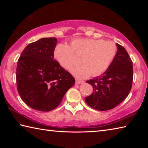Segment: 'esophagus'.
<instances>
[{
    "label": "esophagus",
    "mask_w": 148,
    "mask_h": 148,
    "mask_svg": "<svg viewBox=\"0 0 148 148\" xmlns=\"http://www.w3.org/2000/svg\"><path fill=\"white\" fill-rule=\"evenodd\" d=\"M84 81L83 80H81V79H76V85H79V84H84Z\"/></svg>",
    "instance_id": "1"
}]
</instances>
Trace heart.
<instances>
[{
  "label": "heart",
  "instance_id": "b5f03b06",
  "mask_svg": "<svg viewBox=\"0 0 148 148\" xmlns=\"http://www.w3.org/2000/svg\"><path fill=\"white\" fill-rule=\"evenodd\" d=\"M117 53V46L113 42L102 39L75 38L70 46L59 44L53 51V56L58 63L66 70L75 64L74 54L82 55L79 66L71 70V73L79 79H85L92 74L98 76L109 68Z\"/></svg>",
  "mask_w": 148,
  "mask_h": 148
}]
</instances>
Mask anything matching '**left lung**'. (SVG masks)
<instances>
[{
    "label": "left lung",
    "instance_id": "1",
    "mask_svg": "<svg viewBox=\"0 0 148 148\" xmlns=\"http://www.w3.org/2000/svg\"><path fill=\"white\" fill-rule=\"evenodd\" d=\"M117 51L107 71L99 77L87 81L92 87V93L85 98L92 108L106 111L111 110L128 96L133 79V66L123 47L116 44Z\"/></svg>",
    "mask_w": 148,
    "mask_h": 148
}]
</instances>
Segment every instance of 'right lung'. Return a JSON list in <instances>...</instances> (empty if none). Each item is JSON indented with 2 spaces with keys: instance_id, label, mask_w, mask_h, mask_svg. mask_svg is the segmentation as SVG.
I'll use <instances>...</instances> for the list:
<instances>
[{
  "instance_id": "right-lung-1",
  "label": "right lung",
  "mask_w": 148,
  "mask_h": 148,
  "mask_svg": "<svg viewBox=\"0 0 148 148\" xmlns=\"http://www.w3.org/2000/svg\"><path fill=\"white\" fill-rule=\"evenodd\" d=\"M56 38H44L22 51L16 69L17 88L25 103L34 110L56 108L75 84L74 77L54 60Z\"/></svg>"
}]
</instances>
